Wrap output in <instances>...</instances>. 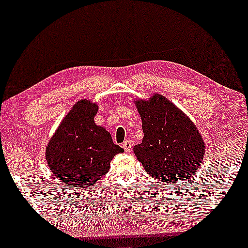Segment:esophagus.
<instances>
[{"label": "esophagus", "mask_w": 248, "mask_h": 248, "mask_svg": "<svg viewBox=\"0 0 248 248\" xmlns=\"http://www.w3.org/2000/svg\"><path fill=\"white\" fill-rule=\"evenodd\" d=\"M123 148L124 149L125 152H130L131 151V148H132V141L125 140L124 142L123 143Z\"/></svg>", "instance_id": "1"}]
</instances>
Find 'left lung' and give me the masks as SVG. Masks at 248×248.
<instances>
[{"mask_svg":"<svg viewBox=\"0 0 248 248\" xmlns=\"http://www.w3.org/2000/svg\"><path fill=\"white\" fill-rule=\"evenodd\" d=\"M135 104L144 136L133 152L144 170L170 186L194 175L205 144L190 118L160 93Z\"/></svg>","mask_w":248,"mask_h":248,"instance_id":"1","label":"left lung"}]
</instances>
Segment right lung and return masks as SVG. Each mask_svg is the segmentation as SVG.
<instances>
[{
    "label": "right lung",
    "instance_id": "add662e5",
    "mask_svg": "<svg viewBox=\"0 0 248 248\" xmlns=\"http://www.w3.org/2000/svg\"><path fill=\"white\" fill-rule=\"evenodd\" d=\"M98 106L87 99L74 105L46 148L53 174L73 187L93 186L107 173L110 161L124 149L113 143L104 127L95 124Z\"/></svg>",
    "mask_w": 248,
    "mask_h": 248
}]
</instances>
